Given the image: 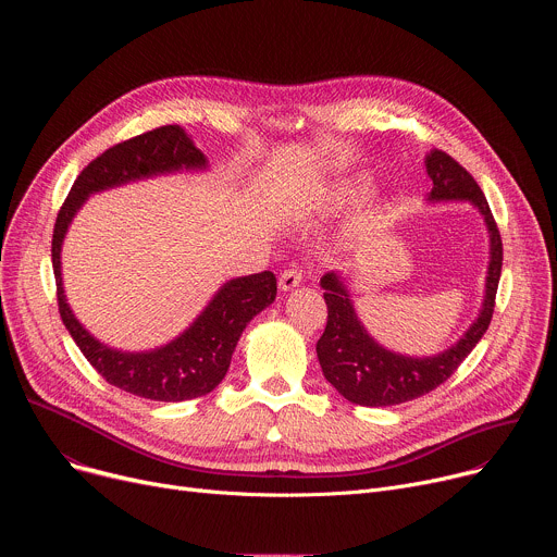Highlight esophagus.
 I'll list each match as a JSON object with an SVG mask.
<instances>
[{
  "mask_svg": "<svg viewBox=\"0 0 557 557\" xmlns=\"http://www.w3.org/2000/svg\"><path fill=\"white\" fill-rule=\"evenodd\" d=\"M299 282H301V271L299 269H286L280 275V288L282 290H290V288L299 286Z\"/></svg>",
  "mask_w": 557,
  "mask_h": 557,
  "instance_id": "esophagus-1",
  "label": "esophagus"
}]
</instances>
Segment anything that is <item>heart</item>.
I'll use <instances>...</instances> for the list:
<instances>
[{"label":"heart","mask_w":557,"mask_h":557,"mask_svg":"<svg viewBox=\"0 0 557 557\" xmlns=\"http://www.w3.org/2000/svg\"><path fill=\"white\" fill-rule=\"evenodd\" d=\"M346 194H350V191H346Z\"/></svg>","instance_id":"heart-1"}]
</instances>
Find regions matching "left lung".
<instances>
[{"instance_id": "1", "label": "left lung", "mask_w": 557, "mask_h": 557, "mask_svg": "<svg viewBox=\"0 0 557 557\" xmlns=\"http://www.w3.org/2000/svg\"><path fill=\"white\" fill-rule=\"evenodd\" d=\"M425 168L434 183L430 200H471L485 215L492 256L483 310L479 320L469 326L465 337L445 352L423 359L394 355L381 348L363 331L352 301L348 299L346 286L335 273H326L322 277V286L326 290L324 299L329 306V322L324 335L317 342V357H320L324 376L333 383V387L344 399L357 406H396L432 392L454 374V370L465 361V357L475 348V344L481 342L492 324L496 290L503 271V240L490 202L485 200L479 183L449 153L438 149L432 151Z\"/></svg>"}]
</instances>
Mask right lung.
<instances>
[{"instance_id":"obj_1","label":"right lung","mask_w":557,"mask_h":557,"mask_svg":"<svg viewBox=\"0 0 557 557\" xmlns=\"http://www.w3.org/2000/svg\"><path fill=\"white\" fill-rule=\"evenodd\" d=\"M205 153L178 125H163L138 134L114 147L84 168L63 200L52 231V269L57 282L59 314L90 366L119 389L151 401H187L211 392L226 374L237 339L253 317L277 295V280L271 271L226 282L205 312L172 344L151 352H119L99 344L74 320L61 286V243L90 194L116 187L136 178L176 170H200Z\"/></svg>"}]
</instances>
